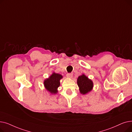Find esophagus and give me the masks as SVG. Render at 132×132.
Segmentation results:
<instances>
[{"label":"esophagus","instance_id":"34e87169","mask_svg":"<svg viewBox=\"0 0 132 132\" xmlns=\"http://www.w3.org/2000/svg\"><path fill=\"white\" fill-rule=\"evenodd\" d=\"M66 76L68 78H72L73 77V73H67Z\"/></svg>","mask_w":132,"mask_h":132}]
</instances>
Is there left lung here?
Listing matches in <instances>:
<instances>
[{
    "mask_svg": "<svg viewBox=\"0 0 132 132\" xmlns=\"http://www.w3.org/2000/svg\"><path fill=\"white\" fill-rule=\"evenodd\" d=\"M77 84L79 88L80 93L82 95H86L90 92L94 87L93 81L84 74H82L78 78Z\"/></svg>",
    "mask_w": 132,
    "mask_h": 132,
    "instance_id": "left-lung-1",
    "label": "left lung"
}]
</instances>
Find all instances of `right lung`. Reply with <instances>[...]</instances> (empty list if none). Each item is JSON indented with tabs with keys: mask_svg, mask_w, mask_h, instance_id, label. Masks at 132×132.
Here are the masks:
<instances>
[{
	"mask_svg": "<svg viewBox=\"0 0 132 132\" xmlns=\"http://www.w3.org/2000/svg\"><path fill=\"white\" fill-rule=\"evenodd\" d=\"M63 77L58 73L53 72L48 78L44 81V86L46 91L52 95L57 94L58 93V88L60 85V81Z\"/></svg>",
	"mask_w": 132,
	"mask_h": 132,
	"instance_id": "add662e5",
	"label": "right lung"
}]
</instances>
